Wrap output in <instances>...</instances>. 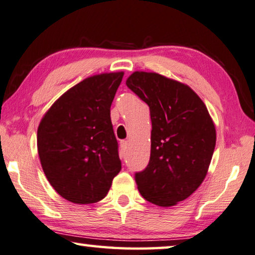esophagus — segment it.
<instances>
[{"label":"esophagus","instance_id":"34e87169","mask_svg":"<svg viewBox=\"0 0 255 255\" xmlns=\"http://www.w3.org/2000/svg\"><path fill=\"white\" fill-rule=\"evenodd\" d=\"M128 147V141H121V149L122 150H127Z\"/></svg>","mask_w":255,"mask_h":255}]
</instances>
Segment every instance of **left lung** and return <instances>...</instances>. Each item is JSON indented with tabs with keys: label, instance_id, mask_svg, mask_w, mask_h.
Segmentation results:
<instances>
[{
	"label": "left lung",
	"instance_id": "left-lung-1",
	"mask_svg": "<svg viewBox=\"0 0 255 255\" xmlns=\"http://www.w3.org/2000/svg\"><path fill=\"white\" fill-rule=\"evenodd\" d=\"M127 86L149 106L152 124L149 164L135 173L137 190L156 206H175L206 178L216 145L214 121L184 83L135 71Z\"/></svg>",
	"mask_w": 255,
	"mask_h": 255
}]
</instances>
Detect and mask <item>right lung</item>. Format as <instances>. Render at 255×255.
Returning <instances> with one entry per match:
<instances>
[{
  "instance_id": "right-lung-1",
  "label": "right lung",
  "mask_w": 255,
  "mask_h": 255,
  "mask_svg": "<svg viewBox=\"0 0 255 255\" xmlns=\"http://www.w3.org/2000/svg\"><path fill=\"white\" fill-rule=\"evenodd\" d=\"M124 72L96 74L79 82L45 113L37 149L49 184L77 204L106 197L120 173L111 105Z\"/></svg>"
}]
</instances>
